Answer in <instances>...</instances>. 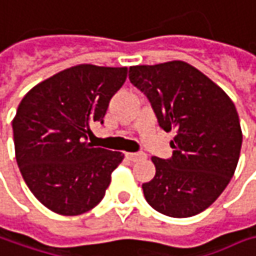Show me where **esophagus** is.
Returning a JSON list of instances; mask_svg holds the SVG:
<instances>
[{
    "instance_id": "obj_1",
    "label": "esophagus",
    "mask_w": 256,
    "mask_h": 256,
    "mask_svg": "<svg viewBox=\"0 0 256 256\" xmlns=\"http://www.w3.org/2000/svg\"><path fill=\"white\" fill-rule=\"evenodd\" d=\"M126 158L132 162H140L146 159V154L144 153H126Z\"/></svg>"
}]
</instances>
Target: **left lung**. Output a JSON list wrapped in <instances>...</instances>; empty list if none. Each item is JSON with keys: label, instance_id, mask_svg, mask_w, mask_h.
I'll return each mask as SVG.
<instances>
[{"label": "left lung", "instance_id": "8db88e82", "mask_svg": "<svg viewBox=\"0 0 256 256\" xmlns=\"http://www.w3.org/2000/svg\"><path fill=\"white\" fill-rule=\"evenodd\" d=\"M130 83L149 98L164 132L174 130L170 159L152 158L154 178L142 184L153 209L189 218L212 205L230 182L242 146L238 112L228 94L194 66H133Z\"/></svg>", "mask_w": 256, "mask_h": 256}]
</instances>
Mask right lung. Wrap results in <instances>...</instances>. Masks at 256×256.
Wrapping results in <instances>:
<instances>
[{"label": "right lung", "mask_w": 256, "mask_h": 256, "mask_svg": "<svg viewBox=\"0 0 256 256\" xmlns=\"http://www.w3.org/2000/svg\"><path fill=\"white\" fill-rule=\"evenodd\" d=\"M128 67L80 64L32 87L12 120L16 159L32 194L50 210L76 216L100 204L122 163L120 152L87 143L103 123Z\"/></svg>", "instance_id": "add662e5"}]
</instances>
